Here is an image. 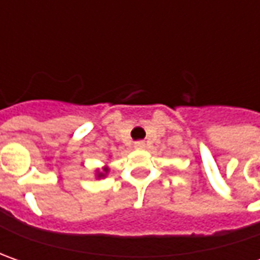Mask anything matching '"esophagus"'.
Here are the masks:
<instances>
[{
	"mask_svg": "<svg viewBox=\"0 0 260 260\" xmlns=\"http://www.w3.org/2000/svg\"><path fill=\"white\" fill-rule=\"evenodd\" d=\"M145 146H146V143L143 142V140H139V142H136V143H135L136 149H143Z\"/></svg>",
	"mask_w": 260,
	"mask_h": 260,
	"instance_id": "obj_1",
	"label": "esophagus"
}]
</instances>
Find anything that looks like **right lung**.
Returning <instances> with one entry per match:
<instances>
[{
    "label": "right lung",
    "mask_w": 260,
    "mask_h": 260,
    "mask_svg": "<svg viewBox=\"0 0 260 260\" xmlns=\"http://www.w3.org/2000/svg\"><path fill=\"white\" fill-rule=\"evenodd\" d=\"M107 172H108V168H104V171H103V172H100V174H96V176H98V178H103V176L107 175Z\"/></svg>",
    "instance_id": "1"
}]
</instances>
